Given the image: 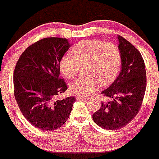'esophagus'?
<instances>
[{"label": "esophagus", "instance_id": "34e87169", "mask_svg": "<svg viewBox=\"0 0 159 159\" xmlns=\"http://www.w3.org/2000/svg\"><path fill=\"white\" fill-rule=\"evenodd\" d=\"M76 100H79V101H87V100H88V98L82 97V96L78 95L76 97Z\"/></svg>", "mask_w": 159, "mask_h": 159}]
</instances>
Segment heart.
<instances>
[{"label": "heart", "mask_w": 159, "mask_h": 159, "mask_svg": "<svg viewBox=\"0 0 159 159\" xmlns=\"http://www.w3.org/2000/svg\"><path fill=\"white\" fill-rule=\"evenodd\" d=\"M61 57L59 68L64 76H75L81 68L85 66L87 75L70 83L69 90L74 94L86 97L102 85H107L114 80L121 66V53L114 43L102 40L88 39L77 43L71 49Z\"/></svg>", "instance_id": "obj_1"}]
</instances>
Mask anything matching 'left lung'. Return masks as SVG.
<instances>
[{"label": "left lung", "instance_id": "obj_1", "mask_svg": "<svg viewBox=\"0 0 159 159\" xmlns=\"http://www.w3.org/2000/svg\"><path fill=\"white\" fill-rule=\"evenodd\" d=\"M121 53V71L110 87L102 92L112 98L102 102L92 117L98 126L116 130L127 125L139 113L146 91L147 77L141 53L132 43L117 35Z\"/></svg>", "mask_w": 159, "mask_h": 159}]
</instances>
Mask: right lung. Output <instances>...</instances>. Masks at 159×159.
<instances>
[{"label":"right lung","mask_w":159,"mask_h":159,"mask_svg":"<svg viewBox=\"0 0 159 159\" xmlns=\"http://www.w3.org/2000/svg\"><path fill=\"white\" fill-rule=\"evenodd\" d=\"M69 47L66 39H41L23 51L16 65V100L24 117L40 130L61 127L75 101V97L57 99L68 89L65 80L60 78L59 62Z\"/></svg>","instance_id":"add662e5"}]
</instances>
